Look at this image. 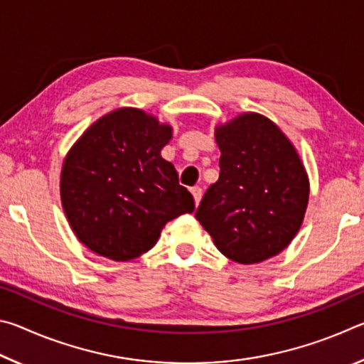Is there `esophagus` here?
<instances>
[{
	"label": "esophagus",
	"instance_id": "34e87169",
	"mask_svg": "<svg viewBox=\"0 0 364 364\" xmlns=\"http://www.w3.org/2000/svg\"><path fill=\"white\" fill-rule=\"evenodd\" d=\"M191 194H193V197H194L196 205H199V202H200V199H202V189H200L199 186L191 188Z\"/></svg>",
	"mask_w": 364,
	"mask_h": 364
}]
</instances>
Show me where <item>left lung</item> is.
I'll return each mask as SVG.
<instances>
[{
    "label": "left lung",
    "instance_id": "8db88e82",
    "mask_svg": "<svg viewBox=\"0 0 364 364\" xmlns=\"http://www.w3.org/2000/svg\"><path fill=\"white\" fill-rule=\"evenodd\" d=\"M220 178L196 218L217 249L252 264L278 255L300 230L310 184L304 164L278 125L249 112L215 128Z\"/></svg>",
    "mask_w": 364,
    "mask_h": 364
}]
</instances>
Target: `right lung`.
I'll use <instances>...</instances> for the list:
<instances>
[{"instance_id":"1","label":"right lung","mask_w":364,"mask_h":364,"mask_svg":"<svg viewBox=\"0 0 364 364\" xmlns=\"http://www.w3.org/2000/svg\"><path fill=\"white\" fill-rule=\"evenodd\" d=\"M171 127L144 110L101 117L64 160L60 200L78 241L95 254L128 262L156 245L170 220L194 210L189 191L160 151Z\"/></svg>"}]
</instances>
